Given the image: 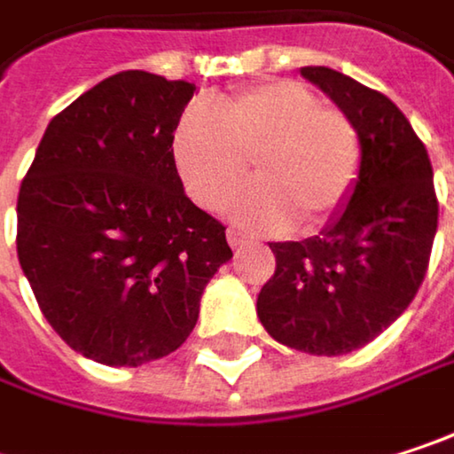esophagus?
Segmentation results:
<instances>
[{
  "mask_svg": "<svg viewBox=\"0 0 454 454\" xmlns=\"http://www.w3.org/2000/svg\"><path fill=\"white\" fill-rule=\"evenodd\" d=\"M226 239H228V244H231L233 249H239V247L249 244V236H247V233H241V231H236V228H228Z\"/></svg>",
  "mask_w": 454,
  "mask_h": 454,
  "instance_id": "1",
  "label": "esophagus"
}]
</instances>
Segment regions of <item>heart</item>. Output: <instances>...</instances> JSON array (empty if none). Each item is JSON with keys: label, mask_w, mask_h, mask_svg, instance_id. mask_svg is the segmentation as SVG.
Listing matches in <instances>:
<instances>
[{"label": "heart", "mask_w": 454, "mask_h": 454, "mask_svg": "<svg viewBox=\"0 0 454 454\" xmlns=\"http://www.w3.org/2000/svg\"><path fill=\"white\" fill-rule=\"evenodd\" d=\"M173 157L205 210H221L254 162L260 184L233 202V215L260 231L316 233L349 202L363 141L341 110L323 107L294 81H276L226 97L215 113L192 107L176 129Z\"/></svg>", "instance_id": "heart-1"}]
</instances>
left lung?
<instances>
[{
    "mask_svg": "<svg viewBox=\"0 0 454 454\" xmlns=\"http://www.w3.org/2000/svg\"><path fill=\"white\" fill-rule=\"evenodd\" d=\"M357 126L363 168L347 207L320 236L270 241L276 273L257 294L265 331L300 352L347 355L408 310L439 221L434 170L403 110L331 67H302Z\"/></svg>",
    "mask_w": 454,
    "mask_h": 454,
    "instance_id": "8db88e82",
    "label": "left lung"
}]
</instances>
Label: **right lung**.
<instances>
[{
    "label": "right lung",
    "instance_id": "1",
    "mask_svg": "<svg viewBox=\"0 0 454 454\" xmlns=\"http://www.w3.org/2000/svg\"><path fill=\"white\" fill-rule=\"evenodd\" d=\"M194 83L105 78L46 126L18 194V260L67 347L113 368L176 352L233 257L186 194L173 134Z\"/></svg>",
    "mask_w": 454,
    "mask_h": 454
}]
</instances>
